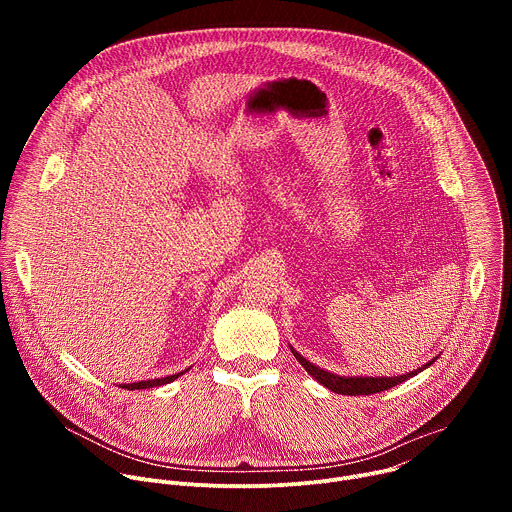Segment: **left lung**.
Returning a JSON list of instances; mask_svg holds the SVG:
<instances>
[{"label":"left lung","instance_id":"obj_1","mask_svg":"<svg viewBox=\"0 0 512 512\" xmlns=\"http://www.w3.org/2000/svg\"><path fill=\"white\" fill-rule=\"evenodd\" d=\"M289 348H291V352H294L296 360L308 371V375H312L320 385H324L326 389H330L332 393H338V395H373V393L387 391V389L397 387L399 383L419 375L423 369L431 367V364L437 360V356H435L429 362H425L423 367H419L415 371H409L405 375H397V377H342V375H334L330 371H324V369L316 367L314 362L304 358L294 346H289Z\"/></svg>","mask_w":512,"mask_h":512}]
</instances>
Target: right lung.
<instances>
[{
  "label": "right lung",
  "mask_w": 512,
  "mask_h": 512,
  "mask_svg": "<svg viewBox=\"0 0 512 512\" xmlns=\"http://www.w3.org/2000/svg\"><path fill=\"white\" fill-rule=\"evenodd\" d=\"M188 371V369H186ZM186 371L182 373H176V375H168V377H162V379H150V381H139V383H127V385H121L123 389H129V391H135V389H152V387H162V385H168L172 381H176L180 375H184Z\"/></svg>",
  "instance_id": "obj_1"
}]
</instances>
